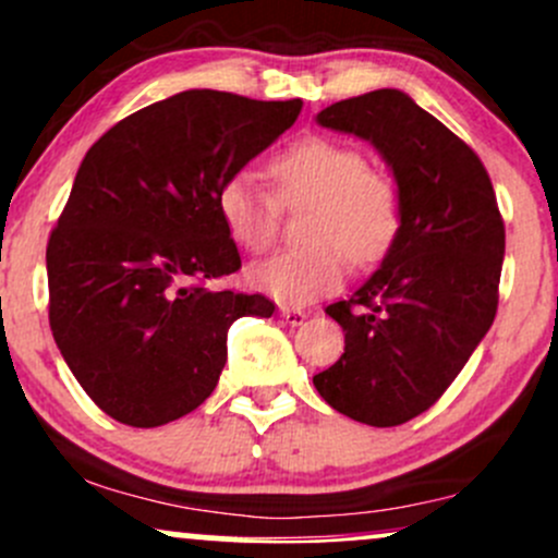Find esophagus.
<instances>
[{"instance_id": "esophagus-1", "label": "esophagus", "mask_w": 558, "mask_h": 558, "mask_svg": "<svg viewBox=\"0 0 558 558\" xmlns=\"http://www.w3.org/2000/svg\"><path fill=\"white\" fill-rule=\"evenodd\" d=\"M280 318H283L289 326H302L304 320H307V313L299 307H280Z\"/></svg>"}]
</instances>
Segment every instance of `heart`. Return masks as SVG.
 I'll use <instances>...</instances> for the list:
<instances>
[{
    "label": "heart",
    "instance_id": "b5f03b06",
    "mask_svg": "<svg viewBox=\"0 0 558 558\" xmlns=\"http://www.w3.org/2000/svg\"><path fill=\"white\" fill-rule=\"evenodd\" d=\"M275 195L251 173H234L216 192V210L232 243L264 254L278 238L281 205L310 203L307 243L248 269V286L280 304H307L342 286L348 259L379 262L401 230V195L390 175L366 166L361 149L328 136H304L267 162Z\"/></svg>",
    "mask_w": 558,
    "mask_h": 558
}]
</instances>
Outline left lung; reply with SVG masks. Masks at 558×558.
<instances>
[{
	"label": "left lung",
	"instance_id": "8db88e82",
	"mask_svg": "<svg viewBox=\"0 0 558 558\" xmlns=\"http://www.w3.org/2000/svg\"><path fill=\"white\" fill-rule=\"evenodd\" d=\"M318 125L374 144L401 195V230L383 267L328 304L344 353L313 385L372 427L427 412L489 331L506 225L476 151L407 93L372 90L326 107Z\"/></svg>",
	"mask_w": 558,
	"mask_h": 558
}]
</instances>
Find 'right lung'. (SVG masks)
<instances>
[{
	"mask_svg": "<svg viewBox=\"0 0 558 558\" xmlns=\"http://www.w3.org/2000/svg\"><path fill=\"white\" fill-rule=\"evenodd\" d=\"M302 101L184 90L87 149L47 240L50 328L101 412L157 427L197 409L227 363V331L269 318L262 294L205 286L240 269L216 192L296 122Z\"/></svg>",
	"mask_w": 558,
	"mask_h": 558,
	"instance_id": "1",
	"label": "right lung"
}]
</instances>
